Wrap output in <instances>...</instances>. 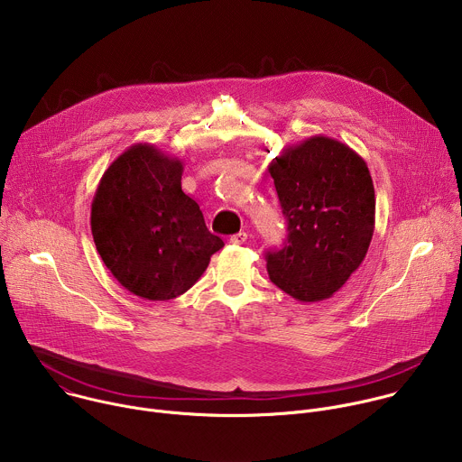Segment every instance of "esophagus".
<instances>
[{"mask_svg":"<svg viewBox=\"0 0 462 462\" xmlns=\"http://www.w3.org/2000/svg\"><path fill=\"white\" fill-rule=\"evenodd\" d=\"M246 239H248V234H246V232H237V234H234V236L230 237V243H232V245H243V243H246Z\"/></svg>","mask_w":462,"mask_h":462,"instance_id":"1","label":"esophagus"}]
</instances>
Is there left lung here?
<instances>
[{"label": "left lung", "mask_w": 462, "mask_h": 462, "mask_svg": "<svg viewBox=\"0 0 462 462\" xmlns=\"http://www.w3.org/2000/svg\"><path fill=\"white\" fill-rule=\"evenodd\" d=\"M289 236L267 252L271 282L298 301L331 298L362 265L374 230V186L347 144L314 135L269 166Z\"/></svg>", "instance_id": "1"}]
</instances>
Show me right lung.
<instances>
[{"instance_id":"right-lung-1","label":"right lung","mask_w":462,"mask_h":462,"mask_svg":"<svg viewBox=\"0 0 462 462\" xmlns=\"http://www.w3.org/2000/svg\"><path fill=\"white\" fill-rule=\"evenodd\" d=\"M182 162L135 144L104 171L91 205V232L104 265L139 298L184 294L225 246L180 188Z\"/></svg>"}]
</instances>
